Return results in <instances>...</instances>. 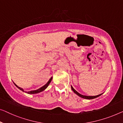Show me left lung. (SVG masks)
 Listing matches in <instances>:
<instances>
[{
	"instance_id": "1",
	"label": "left lung",
	"mask_w": 123,
	"mask_h": 123,
	"mask_svg": "<svg viewBox=\"0 0 123 123\" xmlns=\"http://www.w3.org/2000/svg\"><path fill=\"white\" fill-rule=\"evenodd\" d=\"M71 89H72V90L74 92V93H76V94L77 95V96H78L80 97H81V98H85V99H94V98H97V97H99L100 96H101V95L103 94V93H102V94H100L99 95H97V96H84V95H82V94H80V93H79L78 92H77L75 89L73 88V87L72 86H71Z\"/></svg>"
}]
</instances>
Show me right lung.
<instances>
[{
  "label": "right lung",
  "instance_id": "1",
  "mask_svg": "<svg viewBox=\"0 0 123 123\" xmlns=\"http://www.w3.org/2000/svg\"><path fill=\"white\" fill-rule=\"evenodd\" d=\"M52 80V77H51V78H50V80H49V81L47 82V83L45 85H44L43 86V87H42L38 89H36V90L31 91H29V92L24 91V89H23V88H21L19 87V86H18L17 85H16L15 83H14L15 86L16 87H17V88H19V89H20V90H21V91H22L23 92H25V93H27V94H36V93H40V92H43V91L44 90H45V89L47 88V87L49 86V84H50V83H51V80Z\"/></svg>",
  "mask_w": 123,
  "mask_h": 123
}]
</instances>
